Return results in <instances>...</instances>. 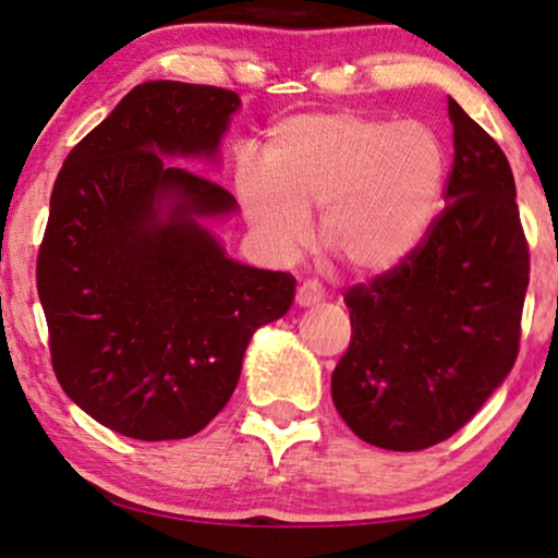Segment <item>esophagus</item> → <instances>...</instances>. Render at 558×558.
<instances>
[{
    "instance_id": "obj_1",
    "label": "esophagus",
    "mask_w": 558,
    "mask_h": 558,
    "mask_svg": "<svg viewBox=\"0 0 558 558\" xmlns=\"http://www.w3.org/2000/svg\"><path fill=\"white\" fill-rule=\"evenodd\" d=\"M323 300H325V292L317 281H304V284L296 289V304H300V307H315V304H319Z\"/></svg>"
}]
</instances>
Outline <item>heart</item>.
<instances>
[{"label": "heart", "instance_id": "obj_1", "mask_svg": "<svg viewBox=\"0 0 558 558\" xmlns=\"http://www.w3.org/2000/svg\"><path fill=\"white\" fill-rule=\"evenodd\" d=\"M449 157L418 121L357 111L296 113L271 126L264 165L243 159L235 190L248 223L277 258L319 239L357 274L407 262L437 223Z\"/></svg>", "mask_w": 558, "mask_h": 558}]
</instances>
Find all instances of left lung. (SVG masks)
Instances as JSON below:
<instances>
[{
	"label": "left lung",
	"mask_w": 558,
	"mask_h": 558,
	"mask_svg": "<svg viewBox=\"0 0 558 558\" xmlns=\"http://www.w3.org/2000/svg\"><path fill=\"white\" fill-rule=\"evenodd\" d=\"M454 165L422 246L345 294L332 403L368 445L418 452L462 429L513 368L529 243L502 149L449 98Z\"/></svg>",
	"instance_id": "1"
}]
</instances>
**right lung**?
I'll use <instances>...</instances> for the list:
<instances>
[{"label": "right lung", "instance_id": "obj_1", "mask_svg": "<svg viewBox=\"0 0 558 558\" xmlns=\"http://www.w3.org/2000/svg\"><path fill=\"white\" fill-rule=\"evenodd\" d=\"M239 94L180 81L129 90L65 157L37 258L52 368L75 407L142 441L208 426L258 327L284 317L294 277L228 256L239 213L216 182Z\"/></svg>", "mask_w": 558, "mask_h": 558}]
</instances>
